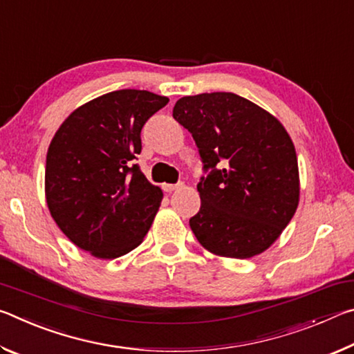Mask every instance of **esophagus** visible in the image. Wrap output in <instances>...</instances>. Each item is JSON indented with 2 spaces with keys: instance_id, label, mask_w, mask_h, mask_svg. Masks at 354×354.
Returning <instances> with one entry per match:
<instances>
[{
  "instance_id": "1",
  "label": "esophagus",
  "mask_w": 354,
  "mask_h": 354,
  "mask_svg": "<svg viewBox=\"0 0 354 354\" xmlns=\"http://www.w3.org/2000/svg\"><path fill=\"white\" fill-rule=\"evenodd\" d=\"M181 187H184V183H178V184H164V185H162V189H164V192H167V194H170V192L178 190V189H181Z\"/></svg>"
}]
</instances>
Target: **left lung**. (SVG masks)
<instances>
[{"label": "left lung", "instance_id": "left-lung-1", "mask_svg": "<svg viewBox=\"0 0 354 354\" xmlns=\"http://www.w3.org/2000/svg\"><path fill=\"white\" fill-rule=\"evenodd\" d=\"M173 118L198 147L201 207L189 220L207 251L261 254L289 225L299 200L295 147L272 113L231 92L183 97Z\"/></svg>", "mask_w": 354, "mask_h": 354}]
</instances>
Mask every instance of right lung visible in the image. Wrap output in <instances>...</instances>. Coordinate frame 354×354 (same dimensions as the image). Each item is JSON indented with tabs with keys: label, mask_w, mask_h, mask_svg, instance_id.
<instances>
[{
	"label": "right lung",
	"mask_w": 354,
	"mask_h": 354,
	"mask_svg": "<svg viewBox=\"0 0 354 354\" xmlns=\"http://www.w3.org/2000/svg\"><path fill=\"white\" fill-rule=\"evenodd\" d=\"M169 103L148 91L123 88L77 107L46 153L45 195L51 217L76 247L115 259L142 243L162 201L133 164L140 131Z\"/></svg>",
	"instance_id": "add662e5"
}]
</instances>
